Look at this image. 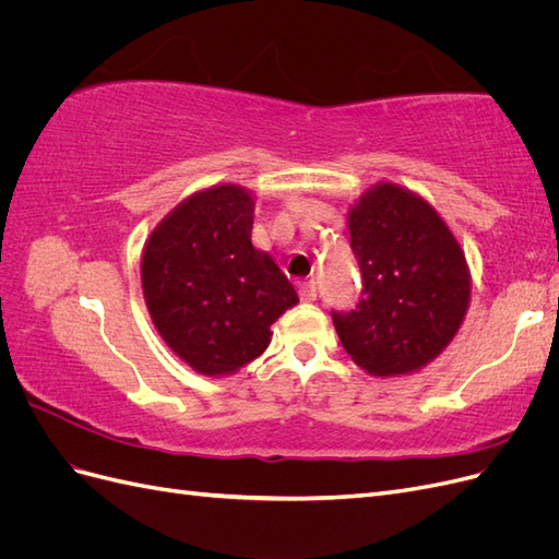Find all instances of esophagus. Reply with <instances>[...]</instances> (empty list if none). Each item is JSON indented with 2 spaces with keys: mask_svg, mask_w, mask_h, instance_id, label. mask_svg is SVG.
<instances>
[{
  "mask_svg": "<svg viewBox=\"0 0 559 559\" xmlns=\"http://www.w3.org/2000/svg\"><path fill=\"white\" fill-rule=\"evenodd\" d=\"M298 294H300V300L302 302H312L317 298V284L310 280V282H302L298 286Z\"/></svg>",
  "mask_w": 559,
  "mask_h": 559,
  "instance_id": "esophagus-1",
  "label": "esophagus"
}]
</instances>
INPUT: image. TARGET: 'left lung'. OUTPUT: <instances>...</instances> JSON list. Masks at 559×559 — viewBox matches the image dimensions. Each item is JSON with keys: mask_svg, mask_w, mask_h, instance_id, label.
Here are the masks:
<instances>
[{"mask_svg": "<svg viewBox=\"0 0 559 559\" xmlns=\"http://www.w3.org/2000/svg\"><path fill=\"white\" fill-rule=\"evenodd\" d=\"M361 300L333 312L337 337L366 373L411 376L460 331L471 300L464 249L429 202L380 181L347 212Z\"/></svg>", "mask_w": 559, "mask_h": 559, "instance_id": "left-lung-1", "label": "left lung"}]
</instances>
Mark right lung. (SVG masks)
Wrapping results in <instances>:
<instances>
[{"mask_svg": "<svg viewBox=\"0 0 559 559\" xmlns=\"http://www.w3.org/2000/svg\"><path fill=\"white\" fill-rule=\"evenodd\" d=\"M253 195L238 183L202 189L151 230L142 289L156 331L207 378L238 373L270 345V326L298 302L270 253L251 245Z\"/></svg>", "mask_w": 559, "mask_h": 559, "instance_id": "right-lung-1", "label": "right lung"}]
</instances>
